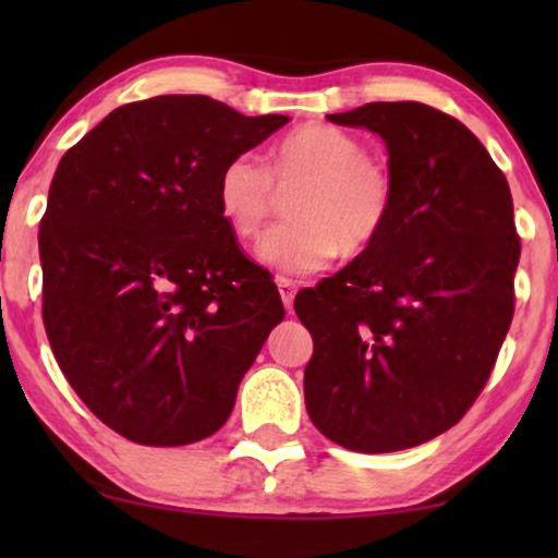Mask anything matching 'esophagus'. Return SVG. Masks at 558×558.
I'll list each match as a JSON object with an SVG mask.
<instances>
[{"label": "esophagus", "instance_id": "34e87169", "mask_svg": "<svg viewBox=\"0 0 558 558\" xmlns=\"http://www.w3.org/2000/svg\"><path fill=\"white\" fill-rule=\"evenodd\" d=\"M277 287H279V294H281V302H284V307L292 310L296 287L289 279H277Z\"/></svg>", "mask_w": 558, "mask_h": 558}]
</instances>
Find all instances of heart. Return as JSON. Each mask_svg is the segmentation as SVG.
Here are the masks:
<instances>
[{
	"label": "heart",
	"instance_id": "heart-1",
	"mask_svg": "<svg viewBox=\"0 0 558 558\" xmlns=\"http://www.w3.org/2000/svg\"><path fill=\"white\" fill-rule=\"evenodd\" d=\"M302 182L289 197L287 223L258 243V262L287 277L323 271L338 251L357 254L384 231L391 178L365 157L353 134L330 124H304L274 144L269 170L241 151L220 167L216 203L241 239H254L274 210V185Z\"/></svg>",
	"mask_w": 558,
	"mask_h": 558
}]
</instances>
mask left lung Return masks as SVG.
<instances>
[{"instance_id": "8db88e82", "label": "left lung", "mask_w": 558, "mask_h": 558, "mask_svg": "<svg viewBox=\"0 0 558 558\" xmlns=\"http://www.w3.org/2000/svg\"><path fill=\"white\" fill-rule=\"evenodd\" d=\"M327 119L384 140L393 195L378 239L296 294L315 342L304 403L335 445L399 452L452 429L490 378L513 319V197L477 136L432 106Z\"/></svg>"}]
</instances>
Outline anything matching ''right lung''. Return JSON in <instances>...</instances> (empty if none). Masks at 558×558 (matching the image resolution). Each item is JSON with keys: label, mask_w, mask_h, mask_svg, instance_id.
Instances as JSON below:
<instances>
[{"label": "right lung", "mask_w": 558, "mask_h": 558, "mask_svg": "<svg viewBox=\"0 0 558 558\" xmlns=\"http://www.w3.org/2000/svg\"><path fill=\"white\" fill-rule=\"evenodd\" d=\"M287 121L155 96L113 109L60 159L40 220L45 332L81 401L136 445L216 434L284 319L216 180Z\"/></svg>", "instance_id": "obj_1"}]
</instances>
